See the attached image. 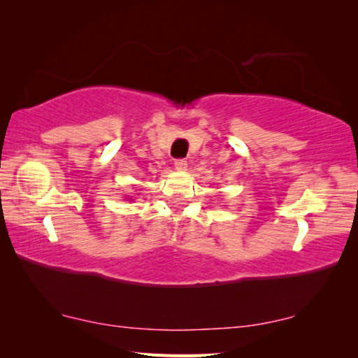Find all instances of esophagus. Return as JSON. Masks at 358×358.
I'll return each instance as SVG.
<instances>
[{"label":"esophagus","instance_id":"esophagus-1","mask_svg":"<svg viewBox=\"0 0 358 358\" xmlns=\"http://www.w3.org/2000/svg\"><path fill=\"white\" fill-rule=\"evenodd\" d=\"M173 164H175V169H177V171H186V167H187V162L185 158H177L173 162Z\"/></svg>","mask_w":358,"mask_h":358}]
</instances>
